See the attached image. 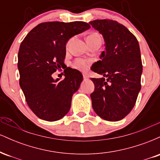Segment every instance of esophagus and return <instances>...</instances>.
I'll use <instances>...</instances> for the list:
<instances>
[{
  "instance_id": "34e87169",
  "label": "esophagus",
  "mask_w": 160,
  "mask_h": 160,
  "mask_svg": "<svg viewBox=\"0 0 160 160\" xmlns=\"http://www.w3.org/2000/svg\"><path fill=\"white\" fill-rule=\"evenodd\" d=\"M82 76H83V79H84V80H87V79L89 78V77H88L87 75H86V74H82Z\"/></svg>"
}]
</instances>
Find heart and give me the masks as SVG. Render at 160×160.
Wrapping results in <instances>:
<instances>
[{
	"label": "heart",
	"instance_id": "1",
	"mask_svg": "<svg viewBox=\"0 0 160 160\" xmlns=\"http://www.w3.org/2000/svg\"><path fill=\"white\" fill-rule=\"evenodd\" d=\"M98 37H101L98 33H92V34L88 35L86 39L89 38H98ZM91 64L90 60L88 59H83V58H78L72 63V67L74 69L78 70L80 71H86V70L89 68V65Z\"/></svg>",
	"mask_w": 160,
	"mask_h": 160
}]
</instances>
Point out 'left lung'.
Segmentation results:
<instances>
[{"instance_id": "1", "label": "left lung", "mask_w": 160, "mask_h": 160, "mask_svg": "<svg viewBox=\"0 0 160 160\" xmlns=\"http://www.w3.org/2000/svg\"><path fill=\"white\" fill-rule=\"evenodd\" d=\"M103 36L105 51L91 70L102 78H91L95 90L90 95L95 113L104 120L118 121L132 110L141 90L142 62L135 35L123 25L111 19L89 22Z\"/></svg>"}]
</instances>
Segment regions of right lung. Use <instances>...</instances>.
Listing matches in <instances>:
<instances>
[{
	"mask_svg": "<svg viewBox=\"0 0 160 160\" xmlns=\"http://www.w3.org/2000/svg\"><path fill=\"white\" fill-rule=\"evenodd\" d=\"M90 25L84 22H48L37 25L27 34L18 53L19 85L25 100L40 119L56 121L69 111L71 99L82 81L80 71L65 67L66 43ZM65 68V79L52 74Z\"/></svg>",
	"mask_w": 160,
	"mask_h": 160,
	"instance_id": "obj_1",
	"label": "right lung"
}]
</instances>
